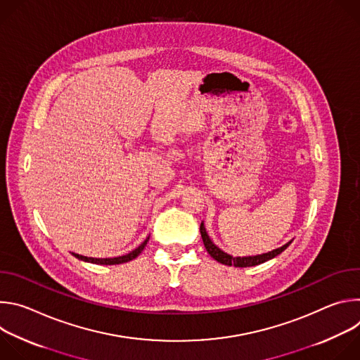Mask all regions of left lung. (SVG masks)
<instances>
[{
	"instance_id": "left-lung-1",
	"label": "left lung",
	"mask_w": 360,
	"mask_h": 360,
	"mask_svg": "<svg viewBox=\"0 0 360 360\" xmlns=\"http://www.w3.org/2000/svg\"><path fill=\"white\" fill-rule=\"evenodd\" d=\"M200 236H202V240H203V245L205 248H207L208 253L212 256V258L215 261H218L219 264H224V265H228V266H236V268H246V266H256V265H261L269 259H274L275 256H278L279 253H282L290 243L292 240H289L288 243H285L283 246L278 248V249H274L268 253H262V255H255V256H236V258H233V256H231L229 253L224 252L222 249H219L210 238L207 229H205V225L203 222L200 224Z\"/></svg>"
}]
</instances>
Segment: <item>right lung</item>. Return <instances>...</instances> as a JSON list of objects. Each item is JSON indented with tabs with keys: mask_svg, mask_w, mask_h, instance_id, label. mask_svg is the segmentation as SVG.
Instances as JSON below:
<instances>
[{
	"mask_svg": "<svg viewBox=\"0 0 360 360\" xmlns=\"http://www.w3.org/2000/svg\"><path fill=\"white\" fill-rule=\"evenodd\" d=\"M149 240V236L136 248L134 249L132 252L127 253V255H122V256H118V258H88V256H82V255H78V253H72L75 258L84 261V262H91V264H96V265H120V264H125V262H129L132 259H135L136 256L143 250V248L146 246Z\"/></svg>",
	"mask_w": 360,
	"mask_h": 360,
	"instance_id": "right-lung-1",
	"label": "right lung"
}]
</instances>
